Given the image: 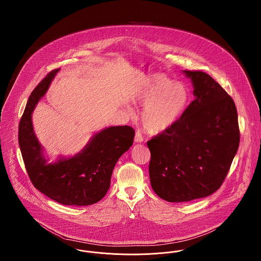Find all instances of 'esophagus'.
I'll return each instance as SVG.
<instances>
[{
    "label": "esophagus",
    "mask_w": 261,
    "mask_h": 261,
    "mask_svg": "<svg viewBox=\"0 0 261 261\" xmlns=\"http://www.w3.org/2000/svg\"><path fill=\"white\" fill-rule=\"evenodd\" d=\"M144 141V138L142 136V133L140 131H137L135 135V142L137 143H142Z\"/></svg>",
    "instance_id": "34e87169"
}]
</instances>
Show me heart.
Instances as JSON below:
<instances>
[{
    "mask_svg": "<svg viewBox=\"0 0 261 261\" xmlns=\"http://www.w3.org/2000/svg\"><path fill=\"white\" fill-rule=\"evenodd\" d=\"M134 101L145 106L141 122L149 134H161L179 119L189 103L190 92L182 82L154 73L146 76L134 94Z\"/></svg>",
    "mask_w": 261,
    "mask_h": 261,
    "instance_id": "b5f03b06",
    "label": "heart"
}]
</instances>
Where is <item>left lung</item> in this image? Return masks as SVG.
<instances>
[{"instance_id":"1","label":"left lung","mask_w":261,"mask_h":261,"mask_svg":"<svg viewBox=\"0 0 261 261\" xmlns=\"http://www.w3.org/2000/svg\"><path fill=\"white\" fill-rule=\"evenodd\" d=\"M195 99L166 131L148 141L154 193L170 202L205 198L223 183L240 144L233 99L211 75L184 70Z\"/></svg>"}]
</instances>
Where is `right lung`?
Returning <instances> with one entry per match:
<instances>
[{"label":"right lung","instance_id":"add662e5","mask_svg":"<svg viewBox=\"0 0 261 261\" xmlns=\"http://www.w3.org/2000/svg\"><path fill=\"white\" fill-rule=\"evenodd\" d=\"M59 70L50 71L32 91L19 122V148L28 176L41 193L65 205H90L106 196L113 168L132 146L135 131L127 125L106 128L72 158L47 163L33 130L31 114Z\"/></svg>","mask_w":261,"mask_h":261}]
</instances>
